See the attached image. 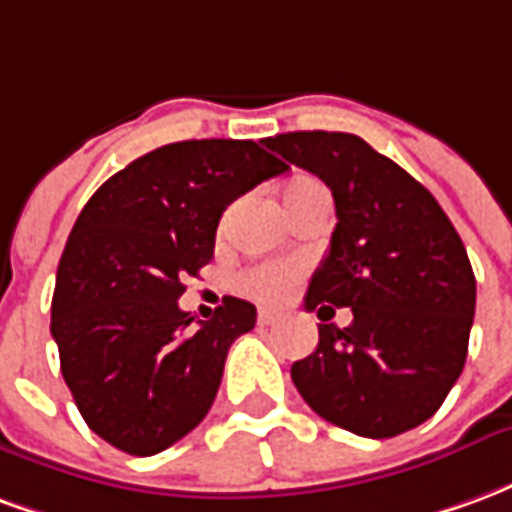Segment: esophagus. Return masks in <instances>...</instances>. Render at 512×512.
Returning a JSON list of instances; mask_svg holds the SVG:
<instances>
[{
    "label": "esophagus",
    "instance_id": "esophagus-1",
    "mask_svg": "<svg viewBox=\"0 0 512 512\" xmlns=\"http://www.w3.org/2000/svg\"><path fill=\"white\" fill-rule=\"evenodd\" d=\"M277 321H279L277 312H271V310L257 312V323H260V326H271V323H277Z\"/></svg>",
    "mask_w": 512,
    "mask_h": 512
}]
</instances>
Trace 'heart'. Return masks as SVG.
<instances>
[{
  "label": "heart",
  "instance_id": "b5f03b06",
  "mask_svg": "<svg viewBox=\"0 0 512 512\" xmlns=\"http://www.w3.org/2000/svg\"><path fill=\"white\" fill-rule=\"evenodd\" d=\"M318 194H326L318 180L296 178L285 186V205H288V211H293L296 205L307 202L310 197H318ZM299 279V263H263V266L244 268L241 274H235V288L246 293L249 299L277 304L290 296V290L299 285Z\"/></svg>",
  "mask_w": 512,
  "mask_h": 512
}]
</instances>
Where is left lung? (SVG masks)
<instances>
[{"mask_svg":"<svg viewBox=\"0 0 512 512\" xmlns=\"http://www.w3.org/2000/svg\"><path fill=\"white\" fill-rule=\"evenodd\" d=\"M332 189L337 227L304 307L318 348L290 367L315 414L367 439L430 419L458 381L474 321L472 263L461 235L419 180L362 136L293 131L263 139ZM351 306L345 330L325 312Z\"/></svg>","mask_w":512,"mask_h":512,"instance_id":"obj_1","label":"left lung"}]
</instances>
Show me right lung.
I'll list each match as a JSON object with an SVG mask.
<instances>
[{"instance_id": "add662e5", "label": "right lung", "mask_w": 512, "mask_h": 512, "mask_svg": "<svg viewBox=\"0 0 512 512\" xmlns=\"http://www.w3.org/2000/svg\"><path fill=\"white\" fill-rule=\"evenodd\" d=\"M288 169L252 139L156 147L106 180L57 266L51 337L84 422L128 455H156L200 425L255 304L224 296L191 326L183 279L213 257L224 208Z\"/></svg>"}]
</instances>
